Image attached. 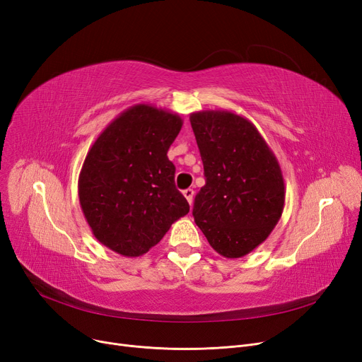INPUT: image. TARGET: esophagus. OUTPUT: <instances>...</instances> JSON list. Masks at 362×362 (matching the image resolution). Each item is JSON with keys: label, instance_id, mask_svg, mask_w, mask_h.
<instances>
[{"label": "esophagus", "instance_id": "34e87169", "mask_svg": "<svg viewBox=\"0 0 362 362\" xmlns=\"http://www.w3.org/2000/svg\"><path fill=\"white\" fill-rule=\"evenodd\" d=\"M194 194H195L194 189H191V187H187L183 191V197L187 199L189 205H192V202H194Z\"/></svg>", "mask_w": 362, "mask_h": 362}]
</instances>
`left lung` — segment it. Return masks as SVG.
I'll use <instances>...</instances> for the list:
<instances>
[{
	"label": "left lung",
	"mask_w": 362,
	"mask_h": 362,
	"mask_svg": "<svg viewBox=\"0 0 362 362\" xmlns=\"http://www.w3.org/2000/svg\"><path fill=\"white\" fill-rule=\"evenodd\" d=\"M205 185L194 218L220 255L240 258L269 238L281 217L284 180L273 151L257 127L224 110L191 114Z\"/></svg>",
	"instance_id": "1"
}]
</instances>
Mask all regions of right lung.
I'll use <instances>...</instances> for the list:
<instances>
[{
    "label": "right lung",
    "mask_w": 362,
    "mask_h": 362,
    "mask_svg": "<svg viewBox=\"0 0 362 362\" xmlns=\"http://www.w3.org/2000/svg\"><path fill=\"white\" fill-rule=\"evenodd\" d=\"M183 120L136 104L93 142L79 175V201L93 236L111 251L141 257L156 246L189 204L175 185L167 157Z\"/></svg>",
    "instance_id": "1"
}]
</instances>
